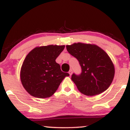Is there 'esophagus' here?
I'll return each mask as SVG.
<instances>
[{
  "instance_id": "34e87169",
  "label": "esophagus",
  "mask_w": 130,
  "mask_h": 130,
  "mask_svg": "<svg viewBox=\"0 0 130 130\" xmlns=\"http://www.w3.org/2000/svg\"><path fill=\"white\" fill-rule=\"evenodd\" d=\"M69 74H70V76L72 75V73H73V71H72V70H69Z\"/></svg>"
}]
</instances>
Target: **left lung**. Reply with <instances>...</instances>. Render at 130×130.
I'll return each instance as SVG.
<instances>
[{"instance_id": "1", "label": "left lung", "mask_w": 130, "mask_h": 130, "mask_svg": "<svg viewBox=\"0 0 130 130\" xmlns=\"http://www.w3.org/2000/svg\"><path fill=\"white\" fill-rule=\"evenodd\" d=\"M66 48L77 58L82 68L80 75L72 76L78 90L87 96L97 95L105 91L115 74L114 65L107 53L95 44L82 42L67 45Z\"/></svg>"}]
</instances>
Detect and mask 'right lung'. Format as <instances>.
Masks as SVG:
<instances>
[{"label":"right lung","instance_id":"add662e5","mask_svg":"<svg viewBox=\"0 0 130 130\" xmlns=\"http://www.w3.org/2000/svg\"><path fill=\"white\" fill-rule=\"evenodd\" d=\"M65 45L37 47L27 54L20 72L21 83L27 92L38 98L54 94L67 73L63 72L56 60Z\"/></svg>","mask_w":130,"mask_h":130}]
</instances>
